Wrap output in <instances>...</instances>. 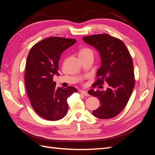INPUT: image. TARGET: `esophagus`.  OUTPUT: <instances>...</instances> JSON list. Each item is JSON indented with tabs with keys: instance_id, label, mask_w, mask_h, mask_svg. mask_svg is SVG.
Masks as SVG:
<instances>
[{
	"instance_id": "obj_1",
	"label": "esophagus",
	"mask_w": 155,
	"mask_h": 155,
	"mask_svg": "<svg viewBox=\"0 0 155 155\" xmlns=\"http://www.w3.org/2000/svg\"><path fill=\"white\" fill-rule=\"evenodd\" d=\"M80 93L82 94H83L84 96H88L89 94H88V92L86 91H84V90H81L80 91Z\"/></svg>"
}]
</instances>
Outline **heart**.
Wrapping results in <instances>:
<instances>
[{
	"mask_svg": "<svg viewBox=\"0 0 155 155\" xmlns=\"http://www.w3.org/2000/svg\"><path fill=\"white\" fill-rule=\"evenodd\" d=\"M79 58H87L88 57V56H92L93 57V51L89 48H83L79 51Z\"/></svg>",
	"mask_w": 155,
	"mask_h": 155,
	"instance_id": "heart-1",
	"label": "heart"
}]
</instances>
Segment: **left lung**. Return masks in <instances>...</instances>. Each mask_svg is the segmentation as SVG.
Segmentation results:
<instances>
[{"mask_svg":"<svg viewBox=\"0 0 155 155\" xmlns=\"http://www.w3.org/2000/svg\"><path fill=\"white\" fill-rule=\"evenodd\" d=\"M83 39L97 49L101 59L92 87L104 85V82L109 85L105 91H88L89 94L100 101V107L92 114L100 119L113 118L126 106L135 85L132 58L124 42L109 34L88 35Z\"/></svg>","mask_w":155,"mask_h":155,"instance_id":"obj_1","label":"left lung"}]
</instances>
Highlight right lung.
I'll return each mask as SVG.
<instances>
[{"instance_id": "obj_1", "label": "right lung", "mask_w": 155, "mask_h": 155, "mask_svg": "<svg viewBox=\"0 0 155 155\" xmlns=\"http://www.w3.org/2000/svg\"><path fill=\"white\" fill-rule=\"evenodd\" d=\"M76 42L74 39L48 37L33 46L28 55L25 74L27 94L33 109L45 120L64 118L68 97L78 92L74 87L57 88L53 81L54 75H59L61 55Z\"/></svg>"}]
</instances>
